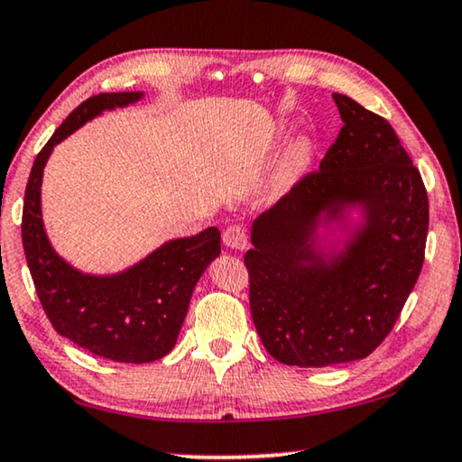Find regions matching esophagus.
<instances>
[{"label": "esophagus", "mask_w": 462, "mask_h": 462, "mask_svg": "<svg viewBox=\"0 0 462 462\" xmlns=\"http://www.w3.org/2000/svg\"><path fill=\"white\" fill-rule=\"evenodd\" d=\"M222 238H224V245L234 248V251H245V248L248 246L246 230L243 228V226H238V224L228 226V228L224 230Z\"/></svg>", "instance_id": "esophagus-1"}]
</instances>
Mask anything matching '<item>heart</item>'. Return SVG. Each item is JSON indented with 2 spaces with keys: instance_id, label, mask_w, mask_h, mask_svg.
Instances as JSON below:
<instances>
[{
  "instance_id": "heart-1",
  "label": "heart",
  "mask_w": 462,
  "mask_h": 462,
  "mask_svg": "<svg viewBox=\"0 0 462 462\" xmlns=\"http://www.w3.org/2000/svg\"><path fill=\"white\" fill-rule=\"evenodd\" d=\"M312 158V148L309 142H298L290 148L288 156L283 160V177L285 179H294L300 172L309 166Z\"/></svg>"
}]
</instances>
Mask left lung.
I'll return each mask as SVG.
<instances>
[{
    "label": "left lung",
    "mask_w": 462,
    "mask_h": 462,
    "mask_svg": "<svg viewBox=\"0 0 462 462\" xmlns=\"http://www.w3.org/2000/svg\"><path fill=\"white\" fill-rule=\"evenodd\" d=\"M343 127L319 171L296 180L253 224L245 254L253 323L271 357L285 365L362 360L393 331L426 254L430 205L421 174L391 123L333 94ZM365 203L369 222L327 266L308 238L323 208Z\"/></svg>",
    "instance_id": "left-lung-1"
}]
</instances>
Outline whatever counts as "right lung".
<instances>
[{
  "label": "right lung",
  "mask_w": 462,
  "mask_h": 462,
  "mask_svg": "<svg viewBox=\"0 0 462 462\" xmlns=\"http://www.w3.org/2000/svg\"><path fill=\"white\" fill-rule=\"evenodd\" d=\"M139 97L142 92H102L73 108L36 153L22 209V245L51 325L78 347L125 364L160 360L174 347L195 283L219 254V230L211 226L197 236L171 240L121 275H82L49 245L41 217V180L53 145L105 108L131 105Z\"/></svg>",
  "instance_id": "1"
}]
</instances>
